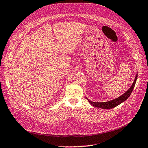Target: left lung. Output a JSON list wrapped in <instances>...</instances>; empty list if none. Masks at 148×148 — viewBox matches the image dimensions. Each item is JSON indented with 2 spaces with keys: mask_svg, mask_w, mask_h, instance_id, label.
<instances>
[{
  "mask_svg": "<svg viewBox=\"0 0 148 148\" xmlns=\"http://www.w3.org/2000/svg\"><path fill=\"white\" fill-rule=\"evenodd\" d=\"M137 77H138V74H136V77L135 78L134 82H133V84L132 85L131 87L128 89L127 91L123 93L122 95H121V97H119L116 99L111 100V101H109L107 102H102V103H99V102H93L92 101H90V100L88 99V101H89V103L93 105L95 107L97 108H100L102 109H111L113 108L114 107H116L117 106H118L119 104H121L122 103H123V101H125V100L130 97V95H131L133 88H134L135 85L136 84V79H137Z\"/></svg>",
  "mask_w": 148,
  "mask_h": 148,
  "instance_id": "8db88e82",
  "label": "left lung"
}]
</instances>
